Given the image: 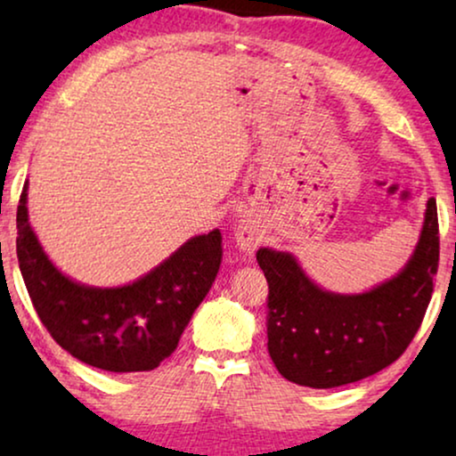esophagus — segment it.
I'll use <instances>...</instances> for the list:
<instances>
[{
    "label": "esophagus",
    "instance_id": "obj_1",
    "mask_svg": "<svg viewBox=\"0 0 456 456\" xmlns=\"http://www.w3.org/2000/svg\"><path fill=\"white\" fill-rule=\"evenodd\" d=\"M234 240L236 247L240 248L242 253H255V248L261 245L264 240V230H261L259 222L253 220V217H240L239 224L234 228Z\"/></svg>",
    "mask_w": 456,
    "mask_h": 456
}]
</instances>
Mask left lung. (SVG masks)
Listing matches in <instances>:
<instances>
[{
	"instance_id": "8db88e82",
	"label": "left lung",
	"mask_w": 456,
	"mask_h": 456,
	"mask_svg": "<svg viewBox=\"0 0 456 456\" xmlns=\"http://www.w3.org/2000/svg\"><path fill=\"white\" fill-rule=\"evenodd\" d=\"M438 257L436 199L426 205L419 240L407 264L363 292L322 289L295 255L261 247L257 264L270 286L267 351L273 365L289 382L336 388L395 363L426 315Z\"/></svg>"
}]
</instances>
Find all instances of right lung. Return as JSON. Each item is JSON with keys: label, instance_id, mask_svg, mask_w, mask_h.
I'll return each instance as SVG.
<instances>
[{"label": "right lung", "instance_id": "1", "mask_svg": "<svg viewBox=\"0 0 456 456\" xmlns=\"http://www.w3.org/2000/svg\"><path fill=\"white\" fill-rule=\"evenodd\" d=\"M28 183L16 214V253L37 315L58 345L103 371H151L176 351L222 264V232L192 236L151 272L120 286H89L49 259L28 222Z\"/></svg>", "mask_w": 456, "mask_h": 456}]
</instances>
